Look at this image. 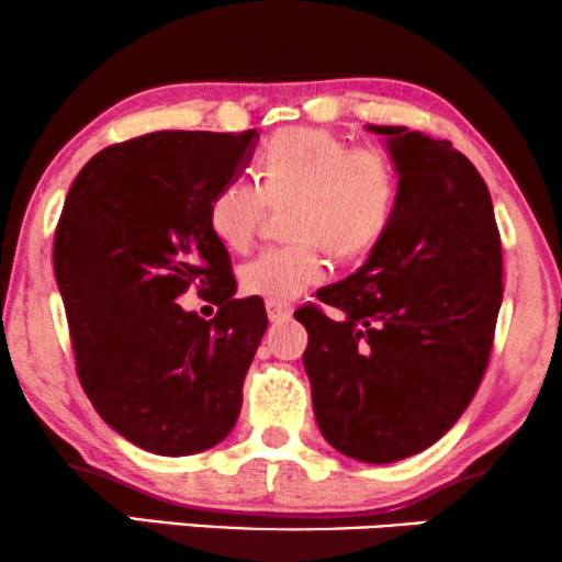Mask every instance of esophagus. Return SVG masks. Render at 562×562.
Returning a JSON list of instances; mask_svg holds the SVG:
<instances>
[{
	"mask_svg": "<svg viewBox=\"0 0 562 562\" xmlns=\"http://www.w3.org/2000/svg\"><path fill=\"white\" fill-rule=\"evenodd\" d=\"M266 312H268V319H271L273 325L291 319V306L283 302H266Z\"/></svg>",
	"mask_w": 562,
	"mask_h": 562,
	"instance_id": "obj_1",
	"label": "esophagus"
}]
</instances>
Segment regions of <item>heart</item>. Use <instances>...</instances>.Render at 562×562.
I'll return each instance as SVG.
<instances>
[{"label":"heart","instance_id":"obj_1","mask_svg":"<svg viewBox=\"0 0 562 562\" xmlns=\"http://www.w3.org/2000/svg\"><path fill=\"white\" fill-rule=\"evenodd\" d=\"M398 199L394 160L373 145H348L325 127H283L258 156V183L229 179L206 206L212 235L229 250H248L268 206H289L294 243L266 248L240 268V286L268 302H286L325 281V248L358 258L386 233Z\"/></svg>","mask_w":562,"mask_h":562}]
</instances>
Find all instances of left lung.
Wrapping results in <instances>:
<instances>
[{"instance_id":"left-lung-1","label":"left lung","mask_w":562,"mask_h":562,"mask_svg":"<svg viewBox=\"0 0 562 562\" xmlns=\"http://www.w3.org/2000/svg\"><path fill=\"white\" fill-rule=\"evenodd\" d=\"M386 137L398 199L356 273L304 306V368L325 440L363 463H396L460 419L486 373L504 296L502 237L486 181L448 140Z\"/></svg>"}]
</instances>
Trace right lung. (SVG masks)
<instances>
[{
  "mask_svg": "<svg viewBox=\"0 0 562 562\" xmlns=\"http://www.w3.org/2000/svg\"><path fill=\"white\" fill-rule=\"evenodd\" d=\"M256 143V130H164L110 145L60 212L53 268L79 381L114 432L156 456L212 448L240 414L268 317L256 296L235 299L206 206ZM189 285L221 306L214 321L175 304Z\"/></svg>",
  "mask_w": 562,
  "mask_h": 562,
  "instance_id": "obj_1",
  "label": "right lung"
}]
</instances>
